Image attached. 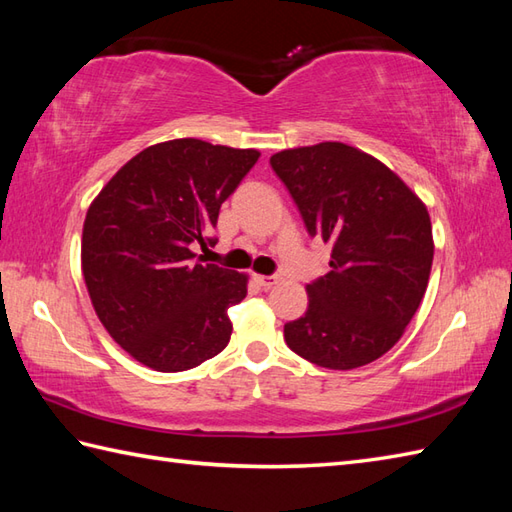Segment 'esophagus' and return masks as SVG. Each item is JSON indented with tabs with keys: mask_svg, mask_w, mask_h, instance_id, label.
I'll return each mask as SVG.
<instances>
[{
	"mask_svg": "<svg viewBox=\"0 0 512 512\" xmlns=\"http://www.w3.org/2000/svg\"><path fill=\"white\" fill-rule=\"evenodd\" d=\"M253 279L257 281L259 286L262 288H273L277 281H279V277L277 275H253Z\"/></svg>",
	"mask_w": 512,
	"mask_h": 512,
	"instance_id": "obj_1",
	"label": "esophagus"
}]
</instances>
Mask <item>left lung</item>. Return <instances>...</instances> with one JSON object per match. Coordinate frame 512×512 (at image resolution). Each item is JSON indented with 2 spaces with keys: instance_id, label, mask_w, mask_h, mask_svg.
<instances>
[{
  "instance_id": "left-lung-1",
  "label": "left lung",
  "mask_w": 512,
  "mask_h": 512,
  "mask_svg": "<svg viewBox=\"0 0 512 512\" xmlns=\"http://www.w3.org/2000/svg\"><path fill=\"white\" fill-rule=\"evenodd\" d=\"M270 165L308 233L332 246L330 273L306 286V314L284 325L288 347L328 369L376 361L398 343L429 284L427 206L387 165L345 143L284 149Z\"/></svg>"
}]
</instances>
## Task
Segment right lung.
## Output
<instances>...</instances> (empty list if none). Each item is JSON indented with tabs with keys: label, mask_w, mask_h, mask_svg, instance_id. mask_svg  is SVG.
Segmentation results:
<instances>
[{
	"label": "right lung",
	"mask_w": 512,
	"mask_h": 512,
	"mask_svg": "<svg viewBox=\"0 0 512 512\" xmlns=\"http://www.w3.org/2000/svg\"><path fill=\"white\" fill-rule=\"evenodd\" d=\"M259 158L257 149L176 138L118 169L90 204L81 268L92 306L123 350L156 372H184L231 341L228 308L248 275L202 264L222 202Z\"/></svg>",
	"instance_id": "right-lung-1"
}]
</instances>
